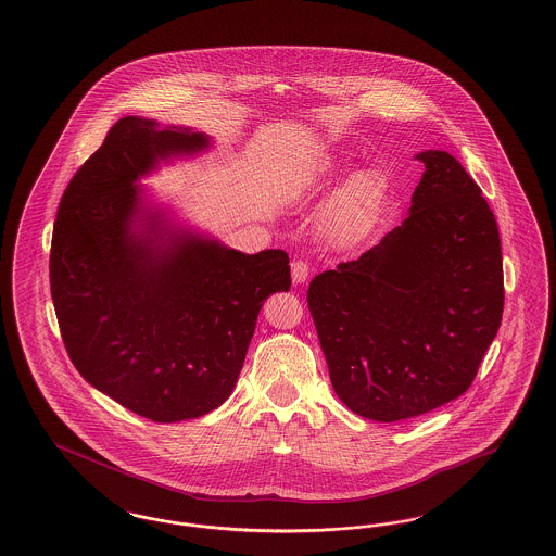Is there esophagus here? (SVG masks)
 Returning <instances> with one entry per match:
<instances>
[{
	"label": "esophagus",
	"instance_id": "esophagus-1",
	"mask_svg": "<svg viewBox=\"0 0 556 556\" xmlns=\"http://www.w3.org/2000/svg\"><path fill=\"white\" fill-rule=\"evenodd\" d=\"M308 277H311V267L304 261H293L291 263V279H293L295 286L306 283Z\"/></svg>",
	"mask_w": 556,
	"mask_h": 556
}]
</instances>
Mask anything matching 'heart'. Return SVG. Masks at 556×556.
Segmentation results:
<instances>
[{
  "label": "heart",
  "instance_id": "obj_1",
  "mask_svg": "<svg viewBox=\"0 0 556 556\" xmlns=\"http://www.w3.org/2000/svg\"><path fill=\"white\" fill-rule=\"evenodd\" d=\"M352 163L350 153L318 156L308 174V190L320 192L331 179L339 178ZM384 197L380 174L362 167L345 179L323 211V233L337 248H356L375 229Z\"/></svg>",
  "mask_w": 556,
  "mask_h": 556
}]
</instances>
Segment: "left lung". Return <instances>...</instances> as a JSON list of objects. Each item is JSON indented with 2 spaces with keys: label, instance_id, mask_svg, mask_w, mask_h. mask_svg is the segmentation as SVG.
Masks as SVG:
<instances>
[{
  "label": "left lung",
  "instance_id": "obj_1",
  "mask_svg": "<svg viewBox=\"0 0 556 556\" xmlns=\"http://www.w3.org/2000/svg\"><path fill=\"white\" fill-rule=\"evenodd\" d=\"M405 222L308 288L337 397L375 422L464 395L503 318V254L478 184L446 151H422Z\"/></svg>",
  "mask_w": 556,
  "mask_h": 556
}]
</instances>
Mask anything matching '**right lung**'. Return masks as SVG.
Wrapping results in <instances>:
<instances>
[{"label":"right lung","instance_id":"add662e5","mask_svg":"<svg viewBox=\"0 0 556 556\" xmlns=\"http://www.w3.org/2000/svg\"><path fill=\"white\" fill-rule=\"evenodd\" d=\"M211 147L188 126L122 117L67 184L53 227L51 298L67 356L97 391L153 422L217 409L265 300L291 286L283 250H233L144 190L161 163Z\"/></svg>","mask_w":556,"mask_h":556}]
</instances>
